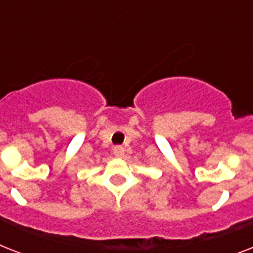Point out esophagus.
<instances>
[{
	"label": "esophagus",
	"mask_w": 253,
	"mask_h": 253,
	"mask_svg": "<svg viewBox=\"0 0 253 253\" xmlns=\"http://www.w3.org/2000/svg\"><path fill=\"white\" fill-rule=\"evenodd\" d=\"M113 152H114V155L117 158H122L123 155H125V148H123L122 146H115Z\"/></svg>",
	"instance_id": "34e87169"
}]
</instances>
